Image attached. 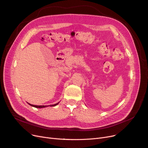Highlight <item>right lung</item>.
<instances>
[{
  "mask_svg": "<svg viewBox=\"0 0 148 148\" xmlns=\"http://www.w3.org/2000/svg\"><path fill=\"white\" fill-rule=\"evenodd\" d=\"M59 102L57 103H55L54 105H50V106L51 107H54V106H56V105H57ZM30 105H31V106L32 107H36V108H45V107H49V105H47V106H45V105H32V104H30L29 103H28Z\"/></svg>",
  "mask_w": 148,
  "mask_h": 148,
  "instance_id": "obj_1",
  "label": "right lung"
}]
</instances>
